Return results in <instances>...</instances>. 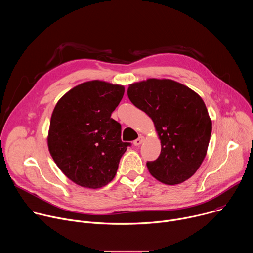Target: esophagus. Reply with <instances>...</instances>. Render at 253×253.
Segmentation results:
<instances>
[{
	"instance_id": "obj_1",
	"label": "esophagus",
	"mask_w": 253,
	"mask_h": 253,
	"mask_svg": "<svg viewBox=\"0 0 253 253\" xmlns=\"http://www.w3.org/2000/svg\"><path fill=\"white\" fill-rule=\"evenodd\" d=\"M143 141H144V136H139L136 140H134L133 144L135 146H139V145H141Z\"/></svg>"
}]
</instances>
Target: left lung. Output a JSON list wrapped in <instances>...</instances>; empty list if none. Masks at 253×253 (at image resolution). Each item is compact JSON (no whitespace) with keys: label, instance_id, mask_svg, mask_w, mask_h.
<instances>
[{"label":"left lung","instance_id":"8db88e82","mask_svg":"<svg viewBox=\"0 0 253 253\" xmlns=\"http://www.w3.org/2000/svg\"><path fill=\"white\" fill-rule=\"evenodd\" d=\"M130 101L154 122L161 152L146 165L160 182L174 185L189 179L201 165L210 140L212 123L201 97L168 79L134 83Z\"/></svg>","mask_w":253,"mask_h":253}]
</instances>
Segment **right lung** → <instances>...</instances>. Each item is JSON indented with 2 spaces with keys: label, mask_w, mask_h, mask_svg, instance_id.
I'll list each match as a JSON object with an SVG mask.
<instances>
[{
  "label": "right lung",
  "mask_w": 253,
  "mask_h": 253,
  "mask_svg": "<svg viewBox=\"0 0 253 253\" xmlns=\"http://www.w3.org/2000/svg\"><path fill=\"white\" fill-rule=\"evenodd\" d=\"M123 95V86L95 80L71 89L55 106L49 151L61 171L82 187L111 182L131 146L121 140V124L111 118Z\"/></svg>",
  "instance_id": "obj_1"
}]
</instances>
